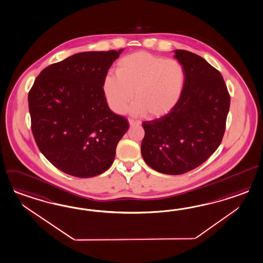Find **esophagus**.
<instances>
[{"label":"esophagus","instance_id":"esophagus-1","mask_svg":"<svg viewBox=\"0 0 263 263\" xmlns=\"http://www.w3.org/2000/svg\"><path fill=\"white\" fill-rule=\"evenodd\" d=\"M128 121H129V124H130L131 126H133V125H139V124H141V121H139V120H132V119H129Z\"/></svg>","mask_w":263,"mask_h":263}]
</instances>
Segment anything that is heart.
<instances>
[{
    "label": "heart",
    "mask_w": 263,
    "mask_h": 263,
    "mask_svg": "<svg viewBox=\"0 0 263 263\" xmlns=\"http://www.w3.org/2000/svg\"><path fill=\"white\" fill-rule=\"evenodd\" d=\"M116 72L104 77L102 88L107 104L117 114L134 96L131 114L159 119L175 109L183 93L186 72L174 59L139 51L121 58Z\"/></svg>",
    "instance_id": "heart-1"
}]
</instances>
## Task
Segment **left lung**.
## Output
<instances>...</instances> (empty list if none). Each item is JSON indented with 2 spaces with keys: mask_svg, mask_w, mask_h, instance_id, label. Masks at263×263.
<instances>
[{
  "mask_svg": "<svg viewBox=\"0 0 263 263\" xmlns=\"http://www.w3.org/2000/svg\"><path fill=\"white\" fill-rule=\"evenodd\" d=\"M186 81L175 109L143 121L141 152L153 170L177 175L204 163L223 140L231 96L220 72L197 54L175 50Z\"/></svg>",
  "mask_w": 263,
  "mask_h": 263,
  "instance_id": "obj_1",
  "label": "left lung"
}]
</instances>
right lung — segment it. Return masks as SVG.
<instances>
[{
	"label": "right lung",
	"instance_id": "obj_1",
	"mask_svg": "<svg viewBox=\"0 0 263 263\" xmlns=\"http://www.w3.org/2000/svg\"><path fill=\"white\" fill-rule=\"evenodd\" d=\"M122 49L84 52L40 72L29 91L32 135L41 153L67 175L86 178L111 167L127 119L111 111L102 83Z\"/></svg>",
	"mask_w": 263,
	"mask_h": 263
}]
</instances>
